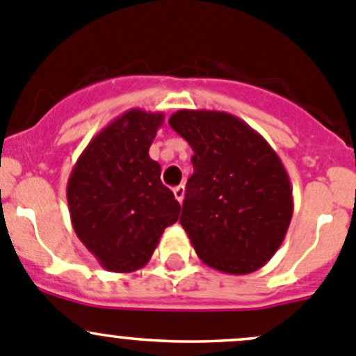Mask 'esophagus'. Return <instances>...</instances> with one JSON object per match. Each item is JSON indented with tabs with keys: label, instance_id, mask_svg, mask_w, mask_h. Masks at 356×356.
<instances>
[{
	"label": "esophagus",
	"instance_id": "34e87169",
	"mask_svg": "<svg viewBox=\"0 0 356 356\" xmlns=\"http://www.w3.org/2000/svg\"><path fill=\"white\" fill-rule=\"evenodd\" d=\"M173 193H175V197H177L178 202L181 204V202H183V199H185V186H183V185L175 186V188H173Z\"/></svg>",
	"mask_w": 356,
	"mask_h": 356
}]
</instances>
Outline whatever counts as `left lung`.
Listing matches in <instances>:
<instances>
[{
	"instance_id": "obj_1",
	"label": "left lung",
	"mask_w": 356,
	"mask_h": 356,
	"mask_svg": "<svg viewBox=\"0 0 356 356\" xmlns=\"http://www.w3.org/2000/svg\"><path fill=\"white\" fill-rule=\"evenodd\" d=\"M170 126L193 150L179 223L197 256L230 275L259 270L286 238L294 211L280 157L227 112L183 108Z\"/></svg>"
}]
</instances>
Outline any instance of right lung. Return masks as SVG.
<instances>
[{"instance_id":"right-lung-1","label":"right lung","mask_w":356,"mask_h":356,"mask_svg":"<svg viewBox=\"0 0 356 356\" xmlns=\"http://www.w3.org/2000/svg\"><path fill=\"white\" fill-rule=\"evenodd\" d=\"M163 122V112L129 108L91 138L70 171L72 228L108 272L145 266L163 232L179 216L181 206L149 156Z\"/></svg>"}]
</instances>
